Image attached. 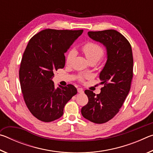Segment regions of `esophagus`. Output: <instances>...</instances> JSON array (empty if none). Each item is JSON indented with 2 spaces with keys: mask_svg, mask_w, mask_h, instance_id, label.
<instances>
[{
  "mask_svg": "<svg viewBox=\"0 0 153 153\" xmlns=\"http://www.w3.org/2000/svg\"><path fill=\"white\" fill-rule=\"evenodd\" d=\"M77 92H78V93H83L84 92V90H83L82 88H77Z\"/></svg>",
  "mask_w": 153,
  "mask_h": 153,
  "instance_id": "obj_1",
  "label": "esophagus"
}]
</instances>
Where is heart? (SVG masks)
I'll return each mask as SVG.
<instances>
[{
    "mask_svg": "<svg viewBox=\"0 0 153 153\" xmlns=\"http://www.w3.org/2000/svg\"><path fill=\"white\" fill-rule=\"evenodd\" d=\"M82 50L83 51V53H84L85 56H86L88 60L89 61V62L93 61L97 62L99 59L102 57L105 53L104 49H103L101 46L99 45L97 43L92 42H88L84 44V45L82 46ZM76 55V50H74V49H71V50H69L67 52L65 59L66 64H71ZM85 77H86V76H79L78 78L79 81H83V79H84Z\"/></svg>",
    "mask_w": 153,
    "mask_h": 153,
    "instance_id": "obj_1",
    "label": "heart"
}]
</instances>
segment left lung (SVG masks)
<instances>
[{
	"label": "left lung",
	"instance_id": "1",
	"mask_svg": "<svg viewBox=\"0 0 153 153\" xmlns=\"http://www.w3.org/2000/svg\"><path fill=\"white\" fill-rule=\"evenodd\" d=\"M89 37L104 45L107 60L100 73V94L86 90L88 102L82 108L83 117L95 123H104L120 111L130 90L133 77L132 50L128 40L115 30L88 32Z\"/></svg>",
	"mask_w": 153,
	"mask_h": 153
}]
</instances>
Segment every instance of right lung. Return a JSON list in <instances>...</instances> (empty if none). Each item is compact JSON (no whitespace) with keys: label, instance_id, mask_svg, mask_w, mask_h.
Returning <instances> with one entry per match:
<instances>
[{"label":"right lung","instance_id":"obj_1","mask_svg":"<svg viewBox=\"0 0 153 153\" xmlns=\"http://www.w3.org/2000/svg\"><path fill=\"white\" fill-rule=\"evenodd\" d=\"M83 32L46 29L30 40L23 55L19 81L24 101L31 113L44 122L60 118L65 105L77 89L71 84L55 87L54 71L65 64L64 54Z\"/></svg>","mask_w":153,"mask_h":153}]
</instances>
